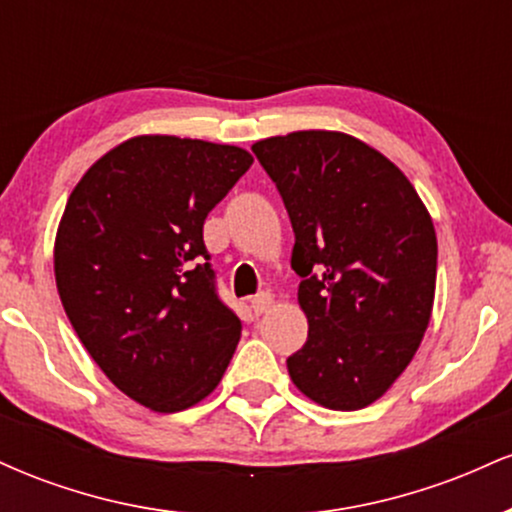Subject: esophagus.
Returning a JSON list of instances; mask_svg holds the SVG:
<instances>
[{
  "mask_svg": "<svg viewBox=\"0 0 512 512\" xmlns=\"http://www.w3.org/2000/svg\"><path fill=\"white\" fill-rule=\"evenodd\" d=\"M250 308L255 315L267 313V310L272 308V296H269V293H257L255 298H250Z\"/></svg>",
  "mask_w": 512,
  "mask_h": 512,
  "instance_id": "1",
  "label": "esophagus"
}]
</instances>
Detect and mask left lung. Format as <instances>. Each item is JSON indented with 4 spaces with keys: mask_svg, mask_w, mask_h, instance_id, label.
Instances as JSON below:
<instances>
[{
    "mask_svg": "<svg viewBox=\"0 0 512 512\" xmlns=\"http://www.w3.org/2000/svg\"><path fill=\"white\" fill-rule=\"evenodd\" d=\"M289 211L308 342L293 385L327 409L373 404L419 349L436 296L438 240L390 158L342 132L305 129L252 144Z\"/></svg>",
    "mask_w": 512,
    "mask_h": 512,
    "instance_id": "1",
    "label": "left lung"
}]
</instances>
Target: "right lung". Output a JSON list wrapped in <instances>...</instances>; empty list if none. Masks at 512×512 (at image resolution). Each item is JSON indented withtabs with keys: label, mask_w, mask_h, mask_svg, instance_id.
Masks as SVG:
<instances>
[{
	"label": "right lung",
	"mask_w": 512,
	"mask_h": 512,
	"mask_svg": "<svg viewBox=\"0 0 512 512\" xmlns=\"http://www.w3.org/2000/svg\"><path fill=\"white\" fill-rule=\"evenodd\" d=\"M250 166L238 146L144 134L98 158L64 207V313L110 383L161 414L211 395L238 346L202 228Z\"/></svg>",
	"instance_id": "1"
}]
</instances>
